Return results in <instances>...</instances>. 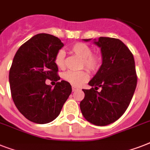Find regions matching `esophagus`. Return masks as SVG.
I'll use <instances>...</instances> for the list:
<instances>
[{"instance_id":"obj_1","label":"esophagus","mask_w":150,"mask_h":150,"mask_svg":"<svg viewBox=\"0 0 150 150\" xmlns=\"http://www.w3.org/2000/svg\"><path fill=\"white\" fill-rule=\"evenodd\" d=\"M78 89H78L77 87H75V86H72V91L73 92L76 91V90H78Z\"/></svg>"}]
</instances>
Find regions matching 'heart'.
<instances>
[{"label": "heart", "mask_w": 150, "mask_h": 150, "mask_svg": "<svg viewBox=\"0 0 150 150\" xmlns=\"http://www.w3.org/2000/svg\"><path fill=\"white\" fill-rule=\"evenodd\" d=\"M70 51L82 59L81 68H86L90 72H96L102 64V57L100 54H93L92 48L86 43L78 42L70 47ZM54 62L59 68H65V52L59 50L57 52ZM64 79L74 86H81L89 80V73L86 71H68L63 75Z\"/></svg>", "instance_id": "b5f03b06"}]
</instances>
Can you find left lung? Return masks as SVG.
Listing matches in <instances>:
<instances>
[{
	"mask_svg": "<svg viewBox=\"0 0 150 150\" xmlns=\"http://www.w3.org/2000/svg\"><path fill=\"white\" fill-rule=\"evenodd\" d=\"M90 40H85V41ZM94 43L101 49L102 65L90 82V89H82L80 102L82 115L90 123L105 126L121 117L130 104L137 85L132 53L118 39L100 37ZM99 88L101 91H97Z\"/></svg>",
	"mask_w": 150,
	"mask_h": 150,
	"instance_id": "obj_1",
	"label": "left lung"
}]
</instances>
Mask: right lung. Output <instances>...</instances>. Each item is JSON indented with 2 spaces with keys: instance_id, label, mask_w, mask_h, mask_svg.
Listing matches in <instances>:
<instances>
[{
  "instance_id": "obj_1",
  "label": "right lung",
  "mask_w": 150,
  "mask_h": 150,
  "mask_svg": "<svg viewBox=\"0 0 150 150\" xmlns=\"http://www.w3.org/2000/svg\"><path fill=\"white\" fill-rule=\"evenodd\" d=\"M63 46L56 36L37 34L23 43L14 57L9 71L11 97L20 113L34 123L54 121L71 93L70 83L59 82L54 62ZM47 79L57 82L54 89L45 84Z\"/></svg>"
}]
</instances>
